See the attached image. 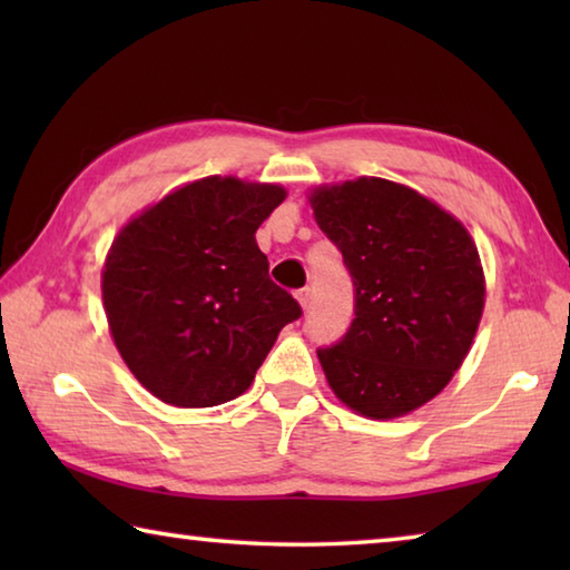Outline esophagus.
<instances>
[{"instance_id": "esophagus-1", "label": "esophagus", "mask_w": 570, "mask_h": 570, "mask_svg": "<svg viewBox=\"0 0 570 570\" xmlns=\"http://www.w3.org/2000/svg\"><path fill=\"white\" fill-rule=\"evenodd\" d=\"M296 298H298V304H302V306L306 308L308 304H312V288H308V286L298 288V292H296Z\"/></svg>"}]
</instances>
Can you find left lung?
Returning a JSON list of instances; mask_svg holds the SVG:
<instances>
[{"label":"left lung","mask_w":570,"mask_h":570,"mask_svg":"<svg viewBox=\"0 0 570 570\" xmlns=\"http://www.w3.org/2000/svg\"><path fill=\"white\" fill-rule=\"evenodd\" d=\"M312 208L354 286L352 324L316 350L326 380L366 417L417 410L458 372L478 332L485 284L475 244L432 200L382 178L314 190Z\"/></svg>","instance_id":"left-lung-1"}]
</instances>
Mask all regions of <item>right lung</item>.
Returning <instances> with one entry per match:
<instances>
[{"mask_svg": "<svg viewBox=\"0 0 570 570\" xmlns=\"http://www.w3.org/2000/svg\"><path fill=\"white\" fill-rule=\"evenodd\" d=\"M284 188L204 178L170 193L112 240L102 302L138 382L176 407L248 390L302 306L268 276L256 228Z\"/></svg>", "mask_w": 570, "mask_h": 570, "instance_id": "1", "label": "right lung"}]
</instances>
